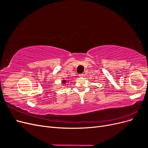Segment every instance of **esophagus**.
I'll return each mask as SVG.
<instances>
[{
	"label": "esophagus",
	"mask_w": 148,
	"mask_h": 148,
	"mask_svg": "<svg viewBox=\"0 0 148 148\" xmlns=\"http://www.w3.org/2000/svg\"><path fill=\"white\" fill-rule=\"evenodd\" d=\"M79 78H83L84 77V74H83V73L79 74Z\"/></svg>",
	"instance_id": "34e87169"
}]
</instances>
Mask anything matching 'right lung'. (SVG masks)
<instances>
[{"label":"right lung","instance_id":"1","mask_svg":"<svg viewBox=\"0 0 148 148\" xmlns=\"http://www.w3.org/2000/svg\"><path fill=\"white\" fill-rule=\"evenodd\" d=\"M62 83H63L64 84H65L66 83V80H63V81H62Z\"/></svg>","mask_w":148,"mask_h":148}]
</instances>
